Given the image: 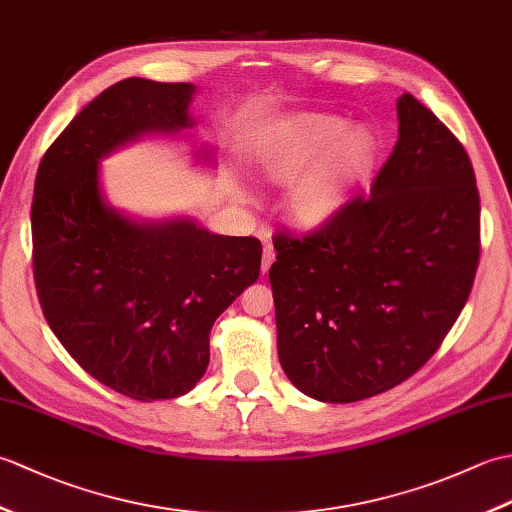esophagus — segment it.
<instances>
[{
  "instance_id": "1",
  "label": "esophagus",
  "mask_w": 512,
  "mask_h": 512,
  "mask_svg": "<svg viewBox=\"0 0 512 512\" xmlns=\"http://www.w3.org/2000/svg\"><path fill=\"white\" fill-rule=\"evenodd\" d=\"M273 262H275V248L270 244H264V250H262V273L264 275L268 273L270 266H273Z\"/></svg>"
}]
</instances>
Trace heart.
I'll list each match as a JSON object with an SVG mask.
<instances>
[{
  "mask_svg": "<svg viewBox=\"0 0 512 512\" xmlns=\"http://www.w3.org/2000/svg\"><path fill=\"white\" fill-rule=\"evenodd\" d=\"M376 158V138L339 116L292 114L270 125L255 147L259 176L289 184L286 213L299 228L332 224L352 200Z\"/></svg>",
  "mask_w": 512,
  "mask_h": 512,
  "instance_id": "heart-1",
  "label": "heart"
}]
</instances>
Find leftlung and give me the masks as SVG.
<instances>
[{"mask_svg":"<svg viewBox=\"0 0 512 512\" xmlns=\"http://www.w3.org/2000/svg\"><path fill=\"white\" fill-rule=\"evenodd\" d=\"M367 198L303 239L275 237L277 354L301 394L356 402L400 385L460 317L480 262V193L464 147L411 94Z\"/></svg>","mask_w":512,"mask_h":512,"instance_id":"obj_1","label":"left lung"}]
</instances>
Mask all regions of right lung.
<instances>
[{
	"mask_svg": "<svg viewBox=\"0 0 512 512\" xmlns=\"http://www.w3.org/2000/svg\"><path fill=\"white\" fill-rule=\"evenodd\" d=\"M193 83L118 81L43 156L32 200V266L50 330L85 372L134 400L189 394L209 367L215 319L255 284L262 244L189 215H129L103 191L101 160L147 136L195 127ZM213 149H193L213 167Z\"/></svg>",
	"mask_w": 512,
	"mask_h": 512,
	"instance_id": "1",
	"label": "right lung"
}]
</instances>
